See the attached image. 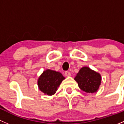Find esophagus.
I'll return each mask as SVG.
<instances>
[{
  "mask_svg": "<svg viewBox=\"0 0 124 124\" xmlns=\"http://www.w3.org/2000/svg\"><path fill=\"white\" fill-rule=\"evenodd\" d=\"M64 75H65V76H70L71 73H70V71H65V73H64Z\"/></svg>",
  "mask_w": 124,
  "mask_h": 124,
  "instance_id": "34e87169",
  "label": "esophagus"
}]
</instances>
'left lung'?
Segmentation results:
<instances>
[{
    "label": "left lung",
    "instance_id": "obj_1",
    "mask_svg": "<svg viewBox=\"0 0 124 124\" xmlns=\"http://www.w3.org/2000/svg\"><path fill=\"white\" fill-rule=\"evenodd\" d=\"M75 80L78 84L80 89L86 93H95L101 84V76L88 67L81 69Z\"/></svg>",
    "mask_w": 124,
    "mask_h": 124
}]
</instances>
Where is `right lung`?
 Listing matches in <instances>:
<instances>
[{
    "instance_id": "add662e5",
    "label": "right lung",
    "mask_w": 124,
    "mask_h": 124,
    "mask_svg": "<svg viewBox=\"0 0 124 124\" xmlns=\"http://www.w3.org/2000/svg\"><path fill=\"white\" fill-rule=\"evenodd\" d=\"M64 77L62 73L51 70H46L39 77L38 84L39 90L45 94L52 95L57 91Z\"/></svg>"
}]
</instances>
